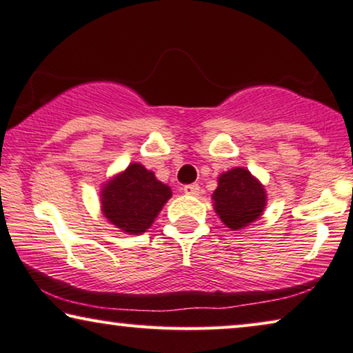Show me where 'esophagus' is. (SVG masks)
I'll list each match as a JSON object with an SVG mask.
<instances>
[{"label":"esophagus","mask_w":353,"mask_h":353,"mask_svg":"<svg viewBox=\"0 0 353 353\" xmlns=\"http://www.w3.org/2000/svg\"><path fill=\"white\" fill-rule=\"evenodd\" d=\"M183 191H185V194H188V196H199V192H201V186L186 185L185 188H183Z\"/></svg>","instance_id":"1"}]
</instances>
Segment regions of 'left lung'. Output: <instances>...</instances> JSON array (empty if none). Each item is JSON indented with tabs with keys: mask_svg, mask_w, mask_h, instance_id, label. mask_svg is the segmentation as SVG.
Returning <instances> with one entry per match:
<instances>
[{
	"mask_svg": "<svg viewBox=\"0 0 353 353\" xmlns=\"http://www.w3.org/2000/svg\"><path fill=\"white\" fill-rule=\"evenodd\" d=\"M214 212L232 231L256 221L265 208L264 186L247 168L236 167L221 173L213 192Z\"/></svg>",
	"mask_w": 353,
	"mask_h": 353,
	"instance_id": "obj_1",
	"label": "left lung"
}]
</instances>
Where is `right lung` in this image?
<instances>
[{
    "instance_id": "right-lung-1",
    "label": "right lung",
    "mask_w": 353,
    "mask_h": 353,
    "mask_svg": "<svg viewBox=\"0 0 353 353\" xmlns=\"http://www.w3.org/2000/svg\"><path fill=\"white\" fill-rule=\"evenodd\" d=\"M101 212L127 234H141L172 197V189L141 164H130L101 189Z\"/></svg>"
}]
</instances>
